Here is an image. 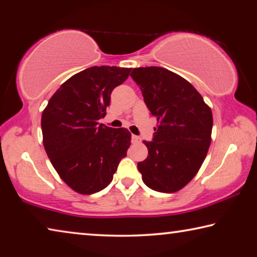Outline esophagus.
<instances>
[{
    "label": "esophagus",
    "instance_id": "esophagus-1",
    "mask_svg": "<svg viewBox=\"0 0 257 257\" xmlns=\"http://www.w3.org/2000/svg\"><path fill=\"white\" fill-rule=\"evenodd\" d=\"M132 139H133L134 143H141L142 142V138L139 137V136H136V135H133Z\"/></svg>",
    "mask_w": 257,
    "mask_h": 257
}]
</instances>
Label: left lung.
Instances as JSON below:
<instances>
[{
    "instance_id": "1",
    "label": "left lung",
    "mask_w": 257,
    "mask_h": 257,
    "mask_svg": "<svg viewBox=\"0 0 257 257\" xmlns=\"http://www.w3.org/2000/svg\"><path fill=\"white\" fill-rule=\"evenodd\" d=\"M133 79L158 120L153 141L143 143L149 156L137 167L144 184L176 193L196 176L211 145L213 116L195 87L161 67L135 68Z\"/></svg>"
}]
</instances>
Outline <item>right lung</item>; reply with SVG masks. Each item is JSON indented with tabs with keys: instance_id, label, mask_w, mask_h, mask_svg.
Here are the masks:
<instances>
[{
	"instance_id": "right-lung-1",
	"label": "right lung",
	"mask_w": 257,
	"mask_h": 257,
	"mask_svg": "<svg viewBox=\"0 0 257 257\" xmlns=\"http://www.w3.org/2000/svg\"><path fill=\"white\" fill-rule=\"evenodd\" d=\"M132 69L90 67L64 81L42 114L43 144L61 179L77 193L90 195L110 185L127 155L132 134L98 120L106 114L112 90Z\"/></svg>"
}]
</instances>
